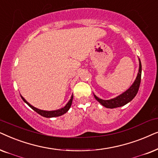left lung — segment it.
I'll list each match as a JSON object with an SVG mask.
<instances>
[{
  "label": "left lung",
  "instance_id": "8db88e82",
  "mask_svg": "<svg viewBox=\"0 0 158 158\" xmlns=\"http://www.w3.org/2000/svg\"><path fill=\"white\" fill-rule=\"evenodd\" d=\"M141 76H142V64H141V60L139 59V73L137 77L136 78V80L134 81L133 85L129 89L127 90L121 95L116 97V98L111 99L108 100H104L102 99L99 98L96 95H94V98L97 100L100 103L108 108H115L118 107H121L125 106L130 101H131L134 98V97L137 94L139 88L140 86L141 82Z\"/></svg>",
  "mask_w": 158,
  "mask_h": 158
}]
</instances>
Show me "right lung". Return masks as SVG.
Instances as JSON below:
<instances>
[{"mask_svg": "<svg viewBox=\"0 0 158 158\" xmlns=\"http://www.w3.org/2000/svg\"><path fill=\"white\" fill-rule=\"evenodd\" d=\"M21 98H22V100H24V102H26V103L28 105V106L30 107V108L34 110L35 111H36V112L40 114L43 117H45V118H52V117H57V116H60V115H62L63 114H64V113H66L67 111L69 110V108H70V107L71 106V103H72V100H73V95L71 96V98L70 99V100L69 101L68 103L66 104V106L64 107L63 108H60V109H58V110H52V111H46V110H40V109H37L36 108H35V107H33L32 106H31L30 104L27 101L25 100V99L23 98L22 96H21Z\"/></svg>", "mask_w": 158, "mask_h": 158, "instance_id": "1", "label": "right lung"}]
</instances>
